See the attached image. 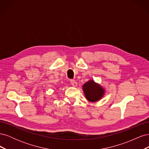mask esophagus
Segmentation results:
<instances>
[{
    "mask_svg": "<svg viewBox=\"0 0 149 149\" xmlns=\"http://www.w3.org/2000/svg\"><path fill=\"white\" fill-rule=\"evenodd\" d=\"M70 83H71V84L72 86H74V87H76V86H77L78 83L76 82L75 80H73V79L71 80V81H70Z\"/></svg>",
    "mask_w": 149,
    "mask_h": 149,
    "instance_id": "esophagus-1",
    "label": "esophagus"
}]
</instances>
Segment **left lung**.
I'll list each match as a JSON object with an SVG mask.
<instances>
[{
	"instance_id": "left-lung-1",
	"label": "left lung",
	"mask_w": 149,
	"mask_h": 149,
	"mask_svg": "<svg viewBox=\"0 0 149 149\" xmlns=\"http://www.w3.org/2000/svg\"><path fill=\"white\" fill-rule=\"evenodd\" d=\"M82 89L86 100L91 102L101 100L106 93L105 88L93 79H89L83 85Z\"/></svg>"
}]
</instances>
